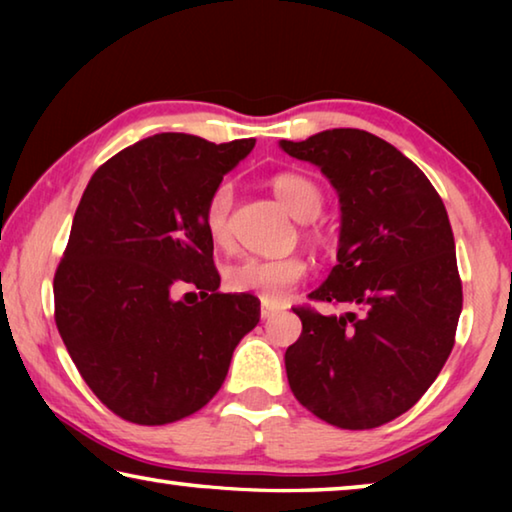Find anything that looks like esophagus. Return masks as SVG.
Masks as SVG:
<instances>
[{"mask_svg": "<svg viewBox=\"0 0 512 512\" xmlns=\"http://www.w3.org/2000/svg\"><path fill=\"white\" fill-rule=\"evenodd\" d=\"M277 311H280V307H277V305H271V302H262V318H264V320L275 316Z\"/></svg>", "mask_w": 512, "mask_h": 512, "instance_id": "1", "label": "esophagus"}]
</instances>
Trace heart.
Here are the masks:
<instances>
[{"mask_svg": "<svg viewBox=\"0 0 512 512\" xmlns=\"http://www.w3.org/2000/svg\"><path fill=\"white\" fill-rule=\"evenodd\" d=\"M271 189L280 205L287 210L293 219L311 221L323 212L325 192L314 178L305 176L298 171H284L271 178ZM232 185L219 183L210 196H207L203 207V225L207 237H210L216 248H228L232 244ZM320 239L318 230L314 235ZM309 266L302 257H244L237 264H232L225 271V284L228 289L237 293H255L264 302H280L291 293L293 287L305 280Z\"/></svg>", "mask_w": 512, "mask_h": 512, "instance_id": "obj_1", "label": "heart"}]
</instances>
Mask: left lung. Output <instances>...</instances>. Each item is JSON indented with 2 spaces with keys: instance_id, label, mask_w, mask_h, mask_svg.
Returning a JSON list of instances; mask_svg holds the SVG:
<instances>
[{
  "instance_id": "obj_1",
  "label": "left lung",
  "mask_w": 512,
  "mask_h": 512,
  "mask_svg": "<svg viewBox=\"0 0 512 512\" xmlns=\"http://www.w3.org/2000/svg\"><path fill=\"white\" fill-rule=\"evenodd\" d=\"M316 164L341 201L339 264L293 307L300 339L284 354L296 400L341 429H375L427 393L454 348L463 284L443 198L415 164L359 128L282 140Z\"/></svg>"
}]
</instances>
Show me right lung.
<instances>
[{
	"mask_svg": "<svg viewBox=\"0 0 512 512\" xmlns=\"http://www.w3.org/2000/svg\"><path fill=\"white\" fill-rule=\"evenodd\" d=\"M255 140L160 133L112 155L76 207L54 275V318L85 384L121 420L201 411L228 375L259 300L221 293L203 225L212 189ZM189 283L199 296L175 300Z\"/></svg>",
	"mask_w": 512,
	"mask_h": 512,
	"instance_id": "1",
	"label": "right lung"
}]
</instances>
